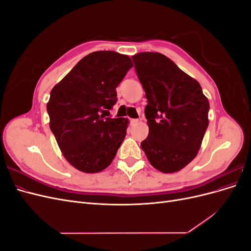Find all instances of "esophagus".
<instances>
[{
	"mask_svg": "<svg viewBox=\"0 0 251 251\" xmlns=\"http://www.w3.org/2000/svg\"><path fill=\"white\" fill-rule=\"evenodd\" d=\"M138 119H131V125L132 126H135V125H137L138 124Z\"/></svg>",
	"mask_w": 251,
	"mask_h": 251,
	"instance_id": "1",
	"label": "esophagus"
}]
</instances>
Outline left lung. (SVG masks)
Wrapping results in <instances>:
<instances>
[{
	"label": "left lung",
	"mask_w": 251,
	"mask_h": 251,
	"mask_svg": "<svg viewBox=\"0 0 251 251\" xmlns=\"http://www.w3.org/2000/svg\"><path fill=\"white\" fill-rule=\"evenodd\" d=\"M148 104L149 135L141 142L150 163L176 173L198 154L208 126L209 102L200 83L158 52L132 56Z\"/></svg>",
	"instance_id": "obj_1"
}]
</instances>
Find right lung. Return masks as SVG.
<instances>
[{
    "label": "right lung",
    "mask_w": 251,
    "mask_h": 251,
    "mask_svg": "<svg viewBox=\"0 0 251 251\" xmlns=\"http://www.w3.org/2000/svg\"><path fill=\"white\" fill-rule=\"evenodd\" d=\"M132 67L127 55L92 52L51 90L50 128L67 161L78 171L107 169L123 143L128 120L104 114L116 103V88Z\"/></svg>",
    "instance_id": "1"
}]
</instances>
